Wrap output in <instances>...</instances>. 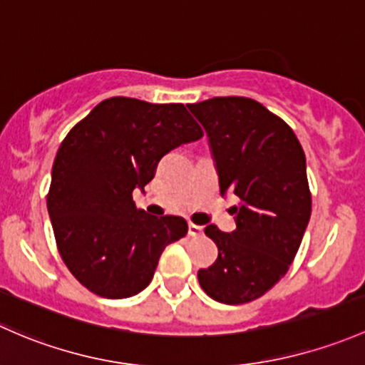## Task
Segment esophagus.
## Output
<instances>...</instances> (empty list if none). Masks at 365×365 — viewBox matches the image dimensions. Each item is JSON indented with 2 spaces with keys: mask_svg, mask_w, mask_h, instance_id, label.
<instances>
[{
  "mask_svg": "<svg viewBox=\"0 0 365 365\" xmlns=\"http://www.w3.org/2000/svg\"><path fill=\"white\" fill-rule=\"evenodd\" d=\"M187 234H190L191 237H200V235L204 234V228L198 227V225L190 223V225H187Z\"/></svg>",
  "mask_w": 365,
  "mask_h": 365,
  "instance_id": "obj_1",
  "label": "esophagus"
}]
</instances>
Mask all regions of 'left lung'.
Instances as JSON below:
<instances>
[{
	"mask_svg": "<svg viewBox=\"0 0 365 365\" xmlns=\"http://www.w3.org/2000/svg\"><path fill=\"white\" fill-rule=\"evenodd\" d=\"M187 108L207 133L220 193L240 200L234 232L205 228L217 258L198 270V283L217 302H251L287 274L302 242L311 217L306 155L294 130L251 98L217 96Z\"/></svg>",
	"mask_w": 365,
	"mask_h": 365,
	"instance_id": "8db88e82",
	"label": "left lung"
}]
</instances>
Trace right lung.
I'll return each mask as SVG.
<instances>
[{"instance_id":"1","label":"right lung","mask_w":365,"mask_h":365,"mask_svg":"<svg viewBox=\"0 0 365 365\" xmlns=\"http://www.w3.org/2000/svg\"><path fill=\"white\" fill-rule=\"evenodd\" d=\"M182 103L103 100L66 135L52 165L47 210L59 255L75 279L105 299L151 283L165 246L187 234L184 217L135 207L133 190L161 156L202 138Z\"/></svg>"}]
</instances>
